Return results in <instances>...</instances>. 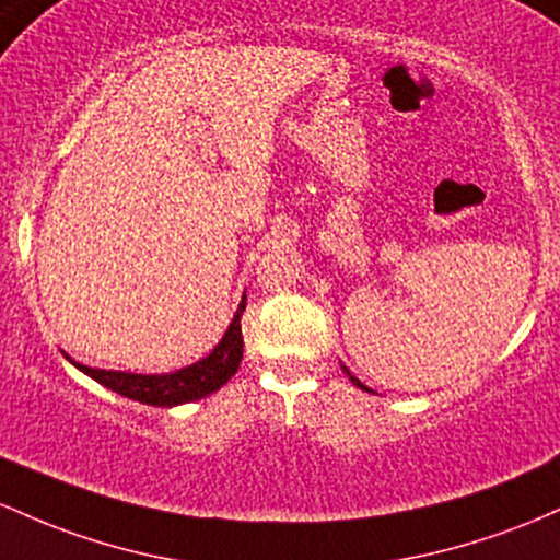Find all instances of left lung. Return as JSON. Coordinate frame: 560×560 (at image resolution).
Listing matches in <instances>:
<instances>
[{
	"label": "left lung",
	"mask_w": 560,
	"mask_h": 560,
	"mask_svg": "<svg viewBox=\"0 0 560 560\" xmlns=\"http://www.w3.org/2000/svg\"><path fill=\"white\" fill-rule=\"evenodd\" d=\"M343 370H347V368H343ZM347 373H349V370H347ZM351 381H354V383H357V386H360V388H368V386H362V383H360V381H357V378H354V375H351Z\"/></svg>",
	"instance_id": "left-lung-1"
}]
</instances>
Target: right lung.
Wrapping results in <instances>:
<instances>
[{
  "mask_svg": "<svg viewBox=\"0 0 560 560\" xmlns=\"http://www.w3.org/2000/svg\"><path fill=\"white\" fill-rule=\"evenodd\" d=\"M246 310V299L237 306L235 319L230 323L228 332H224L222 341L217 343V349L209 357L190 364V368H182L177 373L166 375H137V373H118V370H97L86 368V364H77L81 373H86L103 386L113 388L121 397H129L142 405L153 407H174L185 405V401L209 397V394L222 388L232 375L237 373L243 360V332H241V314Z\"/></svg>",
  "mask_w": 560,
  "mask_h": 560,
  "instance_id": "right-lung-1",
  "label": "right lung"
}]
</instances>
